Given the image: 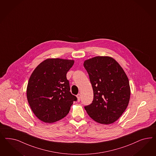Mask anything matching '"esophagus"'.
Returning a JSON list of instances; mask_svg holds the SVG:
<instances>
[{
    "mask_svg": "<svg viewBox=\"0 0 156 156\" xmlns=\"http://www.w3.org/2000/svg\"><path fill=\"white\" fill-rule=\"evenodd\" d=\"M76 98H77V99H78V102H80V94H78L76 95Z\"/></svg>",
    "mask_w": 156,
    "mask_h": 156,
    "instance_id": "34e87169",
    "label": "esophagus"
}]
</instances>
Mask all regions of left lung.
<instances>
[{"instance_id": "8db88e82", "label": "left lung", "mask_w": 156, "mask_h": 156, "mask_svg": "<svg viewBox=\"0 0 156 156\" xmlns=\"http://www.w3.org/2000/svg\"><path fill=\"white\" fill-rule=\"evenodd\" d=\"M94 98L85 106L88 115L97 122L109 125L115 122L128 107L130 87L128 76L114 58L97 56L85 60Z\"/></svg>"}]
</instances>
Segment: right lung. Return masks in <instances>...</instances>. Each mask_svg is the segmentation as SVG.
Returning a JSON list of instances; mask_svg holds the SVG:
<instances>
[{
	"instance_id": "right-lung-1",
	"label": "right lung",
	"mask_w": 156,
	"mask_h": 156,
	"mask_svg": "<svg viewBox=\"0 0 156 156\" xmlns=\"http://www.w3.org/2000/svg\"><path fill=\"white\" fill-rule=\"evenodd\" d=\"M74 60L48 58L32 73L27 87L28 104L35 116L45 123L55 122L69 113L75 95L71 94L66 74Z\"/></svg>"
}]
</instances>
